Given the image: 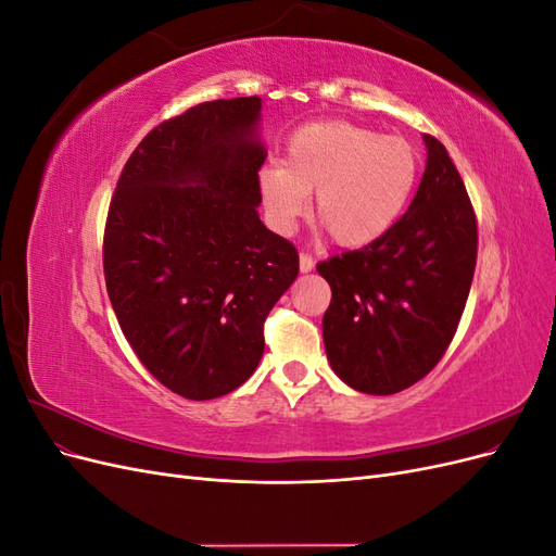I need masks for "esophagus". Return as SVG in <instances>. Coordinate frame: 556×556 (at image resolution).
<instances>
[{"instance_id":"34e87169","label":"esophagus","mask_w":556,"mask_h":556,"mask_svg":"<svg viewBox=\"0 0 556 556\" xmlns=\"http://www.w3.org/2000/svg\"><path fill=\"white\" fill-rule=\"evenodd\" d=\"M299 268H301V274H308L315 268V260L308 255V252H301L299 255Z\"/></svg>"}]
</instances>
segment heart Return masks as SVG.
Returning a JSON list of instances; mask_svg holds the SVG:
<instances>
[{
  "instance_id": "1",
  "label": "heart",
  "mask_w": 556,
  "mask_h": 556,
  "mask_svg": "<svg viewBox=\"0 0 556 556\" xmlns=\"http://www.w3.org/2000/svg\"><path fill=\"white\" fill-rule=\"evenodd\" d=\"M417 166L406 139L352 123H313L290 137L285 166H262L260 197L268 223L292 231L315 192V220L339 245L359 248L399 220Z\"/></svg>"
}]
</instances>
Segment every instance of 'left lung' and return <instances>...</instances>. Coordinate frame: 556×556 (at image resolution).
Here are the masks:
<instances>
[{
    "label": "left lung",
    "mask_w": 556,
    "mask_h": 556,
    "mask_svg": "<svg viewBox=\"0 0 556 556\" xmlns=\"http://www.w3.org/2000/svg\"><path fill=\"white\" fill-rule=\"evenodd\" d=\"M427 169L406 215L380 239L317 264L331 288L327 359L352 390L396 394L441 362L462 319L478 223L445 146L425 134Z\"/></svg>",
    "instance_id": "left-lung-1"
}]
</instances>
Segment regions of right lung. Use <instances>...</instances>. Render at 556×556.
Here are the masks:
<instances>
[{
  "label": "right lung",
  "instance_id": "1",
  "mask_svg": "<svg viewBox=\"0 0 556 556\" xmlns=\"http://www.w3.org/2000/svg\"><path fill=\"white\" fill-rule=\"evenodd\" d=\"M262 99H215L164 121L117 180L104 276L141 364L206 401L262 359L264 319L299 274V252L260 220Z\"/></svg>",
  "mask_w": 556,
  "mask_h": 556
}]
</instances>
